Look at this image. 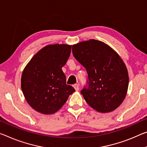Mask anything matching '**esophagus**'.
Listing matches in <instances>:
<instances>
[{
	"instance_id": "34e87169",
	"label": "esophagus",
	"mask_w": 147,
	"mask_h": 147,
	"mask_svg": "<svg viewBox=\"0 0 147 147\" xmlns=\"http://www.w3.org/2000/svg\"><path fill=\"white\" fill-rule=\"evenodd\" d=\"M73 87H74V89H75L76 91L79 90V86H78V84H74Z\"/></svg>"
}]
</instances>
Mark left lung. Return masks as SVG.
<instances>
[{
	"mask_svg": "<svg viewBox=\"0 0 147 147\" xmlns=\"http://www.w3.org/2000/svg\"><path fill=\"white\" fill-rule=\"evenodd\" d=\"M73 54L88 73L81 94L87 103L100 113L120 105L127 94L129 76L122 59L103 42L90 40L73 46Z\"/></svg>",
	"mask_w": 147,
	"mask_h": 147,
	"instance_id": "obj_1",
	"label": "left lung"
}]
</instances>
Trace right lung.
<instances>
[{
    "label": "right lung",
    "instance_id": "add662e5",
    "mask_svg": "<svg viewBox=\"0 0 147 147\" xmlns=\"http://www.w3.org/2000/svg\"><path fill=\"white\" fill-rule=\"evenodd\" d=\"M71 46L48 45L37 52L23 70L21 86L27 103L44 115L57 112L75 91L66 84L62 67L71 54Z\"/></svg>",
    "mask_w": 147,
    "mask_h": 147
}]
</instances>
